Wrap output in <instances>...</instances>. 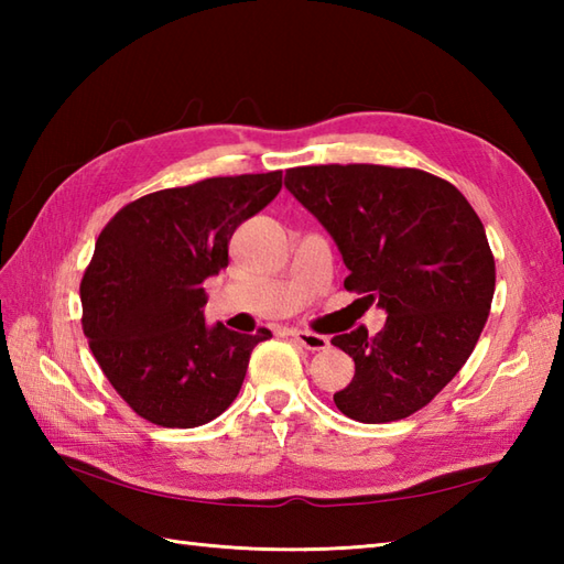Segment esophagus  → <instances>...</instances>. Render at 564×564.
Instances as JSON below:
<instances>
[{"label":"esophagus","instance_id":"1","mask_svg":"<svg viewBox=\"0 0 564 564\" xmlns=\"http://www.w3.org/2000/svg\"><path fill=\"white\" fill-rule=\"evenodd\" d=\"M291 337L301 346H305L307 351H325V349H329V339L322 337V334H315V332L291 329Z\"/></svg>","mask_w":564,"mask_h":564}]
</instances>
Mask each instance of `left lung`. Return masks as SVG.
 Segmentation results:
<instances>
[{"label": "left lung", "mask_w": 564, "mask_h": 564, "mask_svg": "<svg viewBox=\"0 0 564 564\" xmlns=\"http://www.w3.org/2000/svg\"><path fill=\"white\" fill-rule=\"evenodd\" d=\"M285 188L332 235L349 269L344 289L388 319L332 344L356 364L334 394L364 424L422 410L470 358L495 295V257L470 203L446 178L382 164H319L285 172Z\"/></svg>", "instance_id": "left-lung-1"}]
</instances>
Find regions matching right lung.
Wrapping results in <instances>:
<instances>
[{"instance_id":"1","label":"right lung","mask_w":564,"mask_h":564,"mask_svg":"<svg viewBox=\"0 0 564 564\" xmlns=\"http://www.w3.org/2000/svg\"><path fill=\"white\" fill-rule=\"evenodd\" d=\"M281 172L215 176L118 210L79 285L82 327L116 392L148 422L194 429L237 398L269 329L208 325L203 281L227 267L230 237L279 196Z\"/></svg>"}]
</instances>
